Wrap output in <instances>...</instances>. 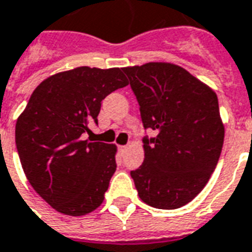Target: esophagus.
Returning a JSON list of instances; mask_svg holds the SVG:
<instances>
[{
  "label": "esophagus",
  "mask_w": 252,
  "mask_h": 252,
  "mask_svg": "<svg viewBox=\"0 0 252 252\" xmlns=\"http://www.w3.org/2000/svg\"><path fill=\"white\" fill-rule=\"evenodd\" d=\"M126 148H128V145H120V147H119V150H120L121 152H124V151H126Z\"/></svg>",
  "instance_id": "34e87169"
}]
</instances>
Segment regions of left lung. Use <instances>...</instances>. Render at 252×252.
Masks as SVG:
<instances>
[{
    "label": "left lung",
    "instance_id": "1",
    "mask_svg": "<svg viewBox=\"0 0 252 252\" xmlns=\"http://www.w3.org/2000/svg\"><path fill=\"white\" fill-rule=\"evenodd\" d=\"M140 107L144 161L131 176L148 206L175 210L202 191L215 171L224 126L215 92L178 65L123 68Z\"/></svg>",
    "mask_w": 252,
    "mask_h": 252
}]
</instances>
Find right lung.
<instances>
[{
	"label": "right lung",
	"mask_w": 252,
	"mask_h": 252,
	"mask_svg": "<svg viewBox=\"0 0 252 252\" xmlns=\"http://www.w3.org/2000/svg\"><path fill=\"white\" fill-rule=\"evenodd\" d=\"M128 85L123 69L80 66L61 72L32 93L16 124V147L24 172L49 206L85 215L104 200L116 171V147L89 141L101 101Z\"/></svg>",
	"instance_id": "obj_1"
}]
</instances>
